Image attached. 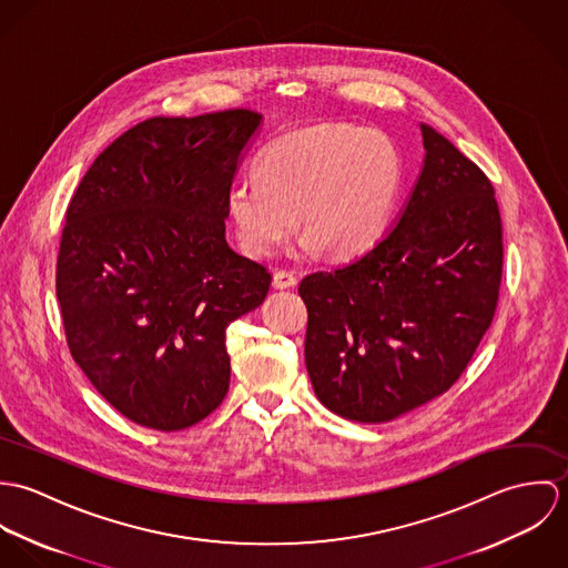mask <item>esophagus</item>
Wrapping results in <instances>:
<instances>
[{
    "mask_svg": "<svg viewBox=\"0 0 568 568\" xmlns=\"http://www.w3.org/2000/svg\"><path fill=\"white\" fill-rule=\"evenodd\" d=\"M297 284V277H295V273L293 271H275L273 273V286L275 288H291V286H295Z\"/></svg>",
    "mask_w": 568,
    "mask_h": 568,
    "instance_id": "1",
    "label": "esophagus"
}]
</instances>
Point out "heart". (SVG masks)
<instances>
[{"label":"heart","mask_w":568,"mask_h":568,"mask_svg":"<svg viewBox=\"0 0 568 568\" xmlns=\"http://www.w3.org/2000/svg\"><path fill=\"white\" fill-rule=\"evenodd\" d=\"M403 176L389 135L352 124L286 133L262 149L255 179L234 181L225 207L246 255H271L297 227L302 248L347 260L385 234Z\"/></svg>","instance_id":"heart-1"}]
</instances>
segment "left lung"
Returning <instances> with one entry per match:
<instances>
[{
    "mask_svg": "<svg viewBox=\"0 0 568 568\" xmlns=\"http://www.w3.org/2000/svg\"><path fill=\"white\" fill-rule=\"evenodd\" d=\"M419 129L424 165L396 227L349 264L300 284L313 389L354 422H389L448 392L498 302L494 187L444 135Z\"/></svg>",
    "mask_w": 568,
    "mask_h": 568,
    "instance_id": "8db88e82",
    "label": "left lung"
}]
</instances>
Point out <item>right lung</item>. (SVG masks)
Returning <instances> with one entry per match:
<instances>
[{"label":"right lung","instance_id":"add662e5","mask_svg":"<svg viewBox=\"0 0 568 568\" xmlns=\"http://www.w3.org/2000/svg\"><path fill=\"white\" fill-rule=\"evenodd\" d=\"M262 115L151 118L109 144L74 192L57 297L74 361L131 422L181 430L230 389L225 329L271 273L225 241V194Z\"/></svg>","mask_w":568,"mask_h":568}]
</instances>
